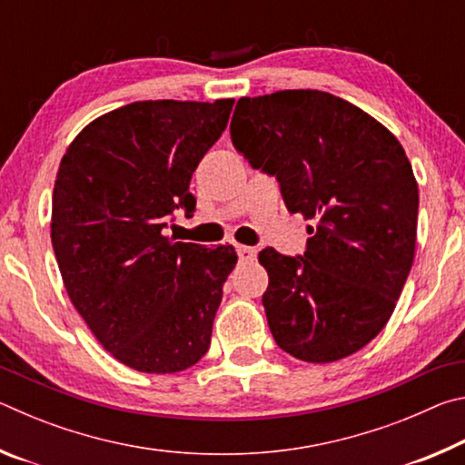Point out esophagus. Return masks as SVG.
I'll return each mask as SVG.
<instances>
[{
  "instance_id": "esophagus-1",
  "label": "esophagus",
  "mask_w": 465,
  "mask_h": 465,
  "mask_svg": "<svg viewBox=\"0 0 465 465\" xmlns=\"http://www.w3.org/2000/svg\"><path fill=\"white\" fill-rule=\"evenodd\" d=\"M235 250H238V256H240L242 262H252L256 258V250L250 248V246H242V243H238Z\"/></svg>"
}]
</instances>
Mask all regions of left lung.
<instances>
[{
    "label": "left lung",
    "mask_w": 465,
    "mask_h": 465,
    "mask_svg": "<svg viewBox=\"0 0 465 465\" xmlns=\"http://www.w3.org/2000/svg\"><path fill=\"white\" fill-rule=\"evenodd\" d=\"M230 133L252 168L277 178L291 213L316 222L303 256L258 254L274 342L308 363L363 349L388 324L414 261L419 184L400 141L320 90L240 98Z\"/></svg>",
    "instance_id": "obj_1"
}]
</instances>
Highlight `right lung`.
<instances>
[{
    "label": "right lung",
    "mask_w": 465,
    "mask_h": 465,
    "mask_svg": "<svg viewBox=\"0 0 465 465\" xmlns=\"http://www.w3.org/2000/svg\"><path fill=\"white\" fill-rule=\"evenodd\" d=\"M233 100H143L90 123L63 155L51 242L67 295L104 349L141 373H176L209 351L233 246L168 238L191 215L193 172Z\"/></svg>",
    "instance_id": "right-lung-1"
}]
</instances>
